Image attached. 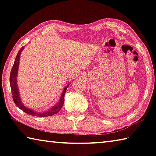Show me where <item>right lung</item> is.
<instances>
[{
	"mask_svg": "<svg viewBox=\"0 0 156 156\" xmlns=\"http://www.w3.org/2000/svg\"><path fill=\"white\" fill-rule=\"evenodd\" d=\"M24 47H21V49L19 50V51L18 52L16 57L14 65H13L12 69L11 70V73H10L9 81H10V86H11L13 100H14L15 105H16L18 108H20V109L21 110H23V112H25L26 113H28V114H30L31 115H34V116L38 115L39 117H45V116H51L56 114V113H57L60 109H61L63 103H64L65 94L66 90H67V89L68 87L69 84L64 89V90H63L62 94L61 95V98H60L58 103L56 106L52 107L51 109H50L49 111H47L45 112L40 113L34 112V111H32L30 109H27V108H26L22 103V102H21L20 97L19 95V91H18V88L17 83H16V76L18 73V65H19V60H20V54L23 50V49H24Z\"/></svg>",
	"mask_w": 156,
	"mask_h": 156,
	"instance_id": "add662e5",
	"label": "right lung"
}]
</instances>
